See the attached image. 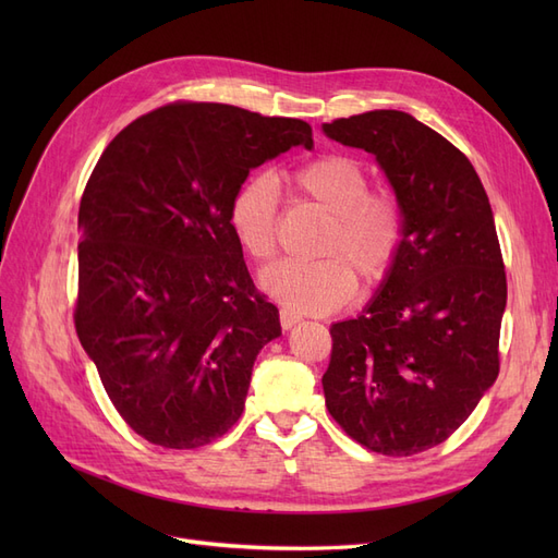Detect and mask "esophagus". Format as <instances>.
Listing matches in <instances>:
<instances>
[{
	"mask_svg": "<svg viewBox=\"0 0 558 558\" xmlns=\"http://www.w3.org/2000/svg\"><path fill=\"white\" fill-rule=\"evenodd\" d=\"M300 320H302V318H300L295 312H291V310H279V324H281L283 330L293 328L295 324H300Z\"/></svg>",
	"mask_w": 558,
	"mask_h": 558,
	"instance_id": "1",
	"label": "esophagus"
}]
</instances>
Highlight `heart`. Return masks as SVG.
I'll list each match as a JSON object with an SVG mask.
<instances>
[{
  "label": "heart",
  "instance_id": "obj_1",
  "mask_svg": "<svg viewBox=\"0 0 558 558\" xmlns=\"http://www.w3.org/2000/svg\"><path fill=\"white\" fill-rule=\"evenodd\" d=\"M293 193L330 216L318 260H279L260 275L263 291L295 314L332 312L363 286L381 283L400 253L404 216L393 193L369 191L365 167L351 156L326 154L289 174ZM228 221L251 258L277 251L279 193L267 174H253L234 189Z\"/></svg>",
  "mask_w": 558,
  "mask_h": 558
}]
</instances>
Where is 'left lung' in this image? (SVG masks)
Listing matches in <instances>:
<instances>
[{"label":"left lung","mask_w":558,"mask_h":558,"mask_svg":"<svg viewBox=\"0 0 558 558\" xmlns=\"http://www.w3.org/2000/svg\"><path fill=\"white\" fill-rule=\"evenodd\" d=\"M324 132L377 158L404 216L377 295L330 328L326 408L369 451L412 456L445 442L498 377L508 279L494 211L470 160L410 113L365 111Z\"/></svg>","instance_id":"1"}]
</instances>
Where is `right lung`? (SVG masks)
Wrapping results in <instances>:
<instances>
[{
	"mask_svg": "<svg viewBox=\"0 0 558 558\" xmlns=\"http://www.w3.org/2000/svg\"><path fill=\"white\" fill-rule=\"evenodd\" d=\"M312 148V128L216 102L140 116L105 148L78 207L76 335L144 440L197 449L244 412L258 351L281 335L228 221L253 167Z\"/></svg>",
	"mask_w": 558,
	"mask_h": 558,
	"instance_id": "add662e5",
	"label": "right lung"
}]
</instances>
